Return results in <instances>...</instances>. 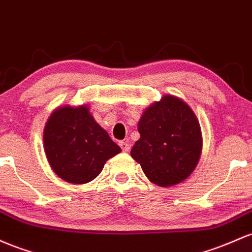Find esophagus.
Returning a JSON list of instances; mask_svg holds the SVG:
<instances>
[{"instance_id":"obj_1","label":"esophagus","mask_w":252,"mask_h":252,"mask_svg":"<svg viewBox=\"0 0 252 252\" xmlns=\"http://www.w3.org/2000/svg\"><path fill=\"white\" fill-rule=\"evenodd\" d=\"M119 145H120V148H121V150H123L124 152H127L129 150V144L127 143V141H125V140H121V141H119Z\"/></svg>"}]
</instances>
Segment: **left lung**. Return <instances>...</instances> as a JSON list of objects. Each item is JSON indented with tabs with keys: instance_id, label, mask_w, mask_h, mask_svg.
<instances>
[{
	"instance_id": "obj_1",
	"label": "left lung",
	"mask_w": 252,
	"mask_h": 252,
	"mask_svg": "<svg viewBox=\"0 0 252 252\" xmlns=\"http://www.w3.org/2000/svg\"><path fill=\"white\" fill-rule=\"evenodd\" d=\"M138 131L140 139L131 156L151 182L169 187L191 174L201 155L202 138L197 118L187 103L165 95L144 112Z\"/></svg>"
}]
</instances>
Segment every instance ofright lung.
Listing matches in <instances>:
<instances>
[{
    "mask_svg": "<svg viewBox=\"0 0 252 252\" xmlns=\"http://www.w3.org/2000/svg\"><path fill=\"white\" fill-rule=\"evenodd\" d=\"M44 149L53 171L76 185L97 177L104 163L121 151L87 106L56 109L45 126Z\"/></svg>",
    "mask_w": 252,
    "mask_h": 252,
    "instance_id": "right-lung-1",
    "label": "right lung"
}]
</instances>
